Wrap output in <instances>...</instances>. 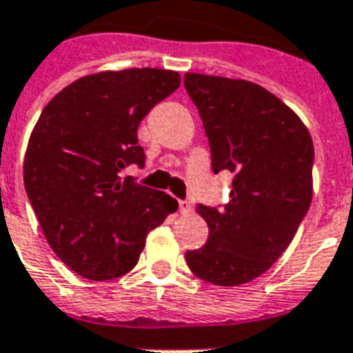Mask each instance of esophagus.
Wrapping results in <instances>:
<instances>
[{
  "label": "esophagus",
  "instance_id": "1",
  "mask_svg": "<svg viewBox=\"0 0 353 353\" xmlns=\"http://www.w3.org/2000/svg\"><path fill=\"white\" fill-rule=\"evenodd\" d=\"M190 211H192V205H190L189 202H179V213L187 215V213H190Z\"/></svg>",
  "mask_w": 353,
  "mask_h": 353
}]
</instances>
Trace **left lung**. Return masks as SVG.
<instances>
[{"label": "left lung", "mask_w": 353, "mask_h": 353, "mask_svg": "<svg viewBox=\"0 0 353 353\" xmlns=\"http://www.w3.org/2000/svg\"><path fill=\"white\" fill-rule=\"evenodd\" d=\"M185 90L210 138L213 172L234 174L223 210L198 205L210 237L185 260L205 283L247 284L281 258L309 211L312 138L296 112L258 83L187 72Z\"/></svg>", "instance_id": "obj_1"}]
</instances>
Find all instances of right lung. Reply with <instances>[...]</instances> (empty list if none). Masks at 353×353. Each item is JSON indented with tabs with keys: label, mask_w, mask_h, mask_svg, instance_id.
I'll list each match as a JSON object with an SVG mask.
<instances>
[{
	"label": "right lung",
	"mask_w": 353,
	"mask_h": 353,
	"mask_svg": "<svg viewBox=\"0 0 353 353\" xmlns=\"http://www.w3.org/2000/svg\"><path fill=\"white\" fill-rule=\"evenodd\" d=\"M166 69L104 70L78 78L44 106L23 157V185L46 241L70 270L110 281L138 263L174 198L121 179L143 166L138 125L179 88Z\"/></svg>",
	"instance_id": "obj_1"
}]
</instances>
